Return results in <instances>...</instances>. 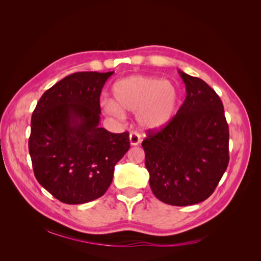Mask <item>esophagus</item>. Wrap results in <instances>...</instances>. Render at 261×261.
<instances>
[{"instance_id": "obj_1", "label": "esophagus", "mask_w": 261, "mask_h": 261, "mask_svg": "<svg viewBox=\"0 0 261 261\" xmlns=\"http://www.w3.org/2000/svg\"><path fill=\"white\" fill-rule=\"evenodd\" d=\"M141 141V136L137 132H132L129 135V143L132 146H137L138 144H140Z\"/></svg>"}]
</instances>
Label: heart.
<instances>
[{
    "label": "heart",
    "mask_w": 261,
    "mask_h": 261,
    "mask_svg": "<svg viewBox=\"0 0 261 261\" xmlns=\"http://www.w3.org/2000/svg\"><path fill=\"white\" fill-rule=\"evenodd\" d=\"M113 100L103 102L105 111L114 116L136 113L139 125L147 130H158L174 117L179 101L177 87L161 78L133 75L113 86Z\"/></svg>",
    "instance_id": "1"
}]
</instances>
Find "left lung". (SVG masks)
I'll use <instances>...</instances> for the list:
<instances>
[{"label":"left lung","mask_w":261,"mask_h":261,"mask_svg":"<svg viewBox=\"0 0 261 261\" xmlns=\"http://www.w3.org/2000/svg\"><path fill=\"white\" fill-rule=\"evenodd\" d=\"M179 75L186 98L172 121L143 141L153 195L172 206H191L215 192L227 168L228 125L222 101L198 77Z\"/></svg>","instance_id":"8db88e82"}]
</instances>
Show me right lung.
<instances>
[{"instance_id":"1","label":"right lung","mask_w":261,"mask_h":261,"mask_svg":"<svg viewBox=\"0 0 261 261\" xmlns=\"http://www.w3.org/2000/svg\"><path fill=\"white\" fill-rule=\"evenodd\" d=\"M114 72H78L46 90L31 116L29 153L37 180L68 204L99 198L128 151L129 133L99 126L100 94Z\"/></svg>"}]
</instances>
